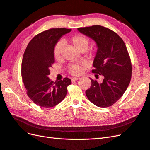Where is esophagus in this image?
Returning a JSON list of instances; mask_svg holds the SVG:
<instances>
[{"label": "esophagus", "instance_id": "obj_1", "mask_svg": "<svg viewBox=\"0 0 150 150\" xmlns=\"http://www.w3.org/2000/svg\"><path fill=\"white\" fill-rule=\"evenodd\" d=\"M78 79H79V78H72V79H71V81H72V82H73V81H78Z\"/></svg>", "mask_w": 150, "mask_h": 150}]
</instances>
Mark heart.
<instances>
[{"label":"heart","mask_w":150,"mask_h":150,"mask_svg":"<svg viewBox=\"0 0 150 150\" xmlns=\"http://www.w3.org/2000/svg\"><path fill=\"white\" fill-rule=\"evenodd\" d=\"M68 42H69L71 46H73L76 50H78L79 52H84L87 50L90 40L89 38L83 34H76L72 35L69 39H68ZM62 45L61 42H58L56 44V46L54 47L53 54L54 57L55 59H59L61 56L62 52ZM97 54V49L94 48L91 49L87 54H86V57L89 59H93L96 57ZM84 67L79 65H71L69 67V72L72 75L77 76L81 74L83 72Z\"/></svg>","instance_id":"1"}]
</instances>
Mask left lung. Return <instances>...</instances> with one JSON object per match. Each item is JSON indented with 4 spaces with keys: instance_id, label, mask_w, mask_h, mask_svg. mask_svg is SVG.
<instances>
[{
    "instance_id": "1",
    "label": "left lung",
    "mask_w": 150,
    "mask_h": 150,
    "mask_svg": "<svg viewBox=\"0 0 150 150\" xmlns=\"http://www.w3.org/2000/svg\"><path fill=\"white\" fill-rule=\"evenodd\" d=\"M78 29L96 42L92 72L104 78L101 83L90 78L91 86L86 91V96L98 107L111 106L123 95L131 78L132 65L126 45L115 32L105 27L96 25Z\"/></svg>"
}]
</instances>
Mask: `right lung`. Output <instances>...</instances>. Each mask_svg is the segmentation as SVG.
Here are the masks:
<instances>
[{
  "mask_svg": "<svg viewBox=\"0 0 150 150\" xmlns=\"http://www.w3.org/2000/svg\"><path fill=\"white\" fill-rule=\"evenodd\" d=\"M71 30L52 28L43 31L32 39L25 50L21 67L22 81L28 96L40 107L51 108L61 103L71 84L67 78L54 83L47 77L55 62L54 47L61 36Z\"/></svg>",
  "mask_w": 150,
  "mask_h": 150,
  "instance_id": "add662e5",
  "label": "right lung"
}]
</instances>
